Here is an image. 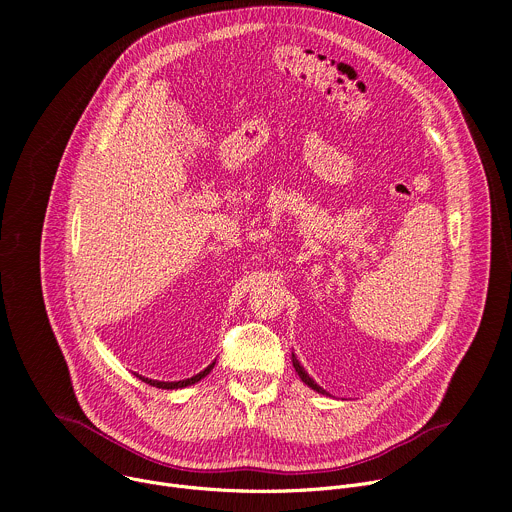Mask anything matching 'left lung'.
<instances>
[{
	"label": "left lung",
	"instance_id": "left-lung-1",
	"mask_svg": "<svg viewBox=\"0 0 512 512\" xmlns=\"http://www.w3.org/2000/svg\"><path fill=\"white\" fill-rule=\"evenodd\" d=\"M291 362H294V369H296V373L300 375V379H302L310 389H314V391H316V393H320V395L330 397V393H326V391H324V389H322V387H320V385H318V383L308 375V371L302 367V362L298 360V356H296L294 352H291Z\"/></svg>",
	"mask_w": 512,
	"mask_h": 512
}]
</instances>
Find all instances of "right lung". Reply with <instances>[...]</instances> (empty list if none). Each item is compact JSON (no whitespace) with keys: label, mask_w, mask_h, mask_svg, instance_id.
<instances>
[{"label":"right lung","mask_w":512,"mask_h":512,"mask_svg":"<svg viewBox=\"0 0 512 512\" xmlns=\"http://www.w3.org/2000/svg\"><path fill=\"white\" fill-rule=\"evenodd\" d=\"M214 362L216 360H212L208 367L204 369V371H200L198 375H194V377H190V379H184V381H158V379H148V377H141L139 373H133L137 379H141L143 383H148V385H152V387H156V389H184V387H190V385H196L198 381H202L210 371H212V367H214Z\"/></svg>","instance_id":"add662e5"}]
</instances>
